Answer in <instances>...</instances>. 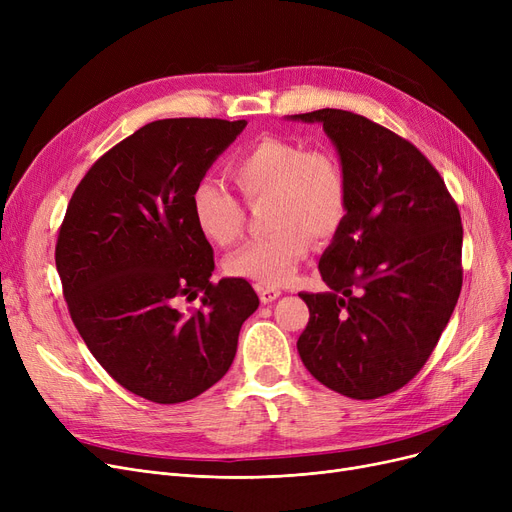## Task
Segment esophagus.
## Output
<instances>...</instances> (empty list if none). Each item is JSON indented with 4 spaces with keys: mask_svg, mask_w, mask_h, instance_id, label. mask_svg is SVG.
Listing matches in <instances>:
<instances>
[{
    "mask_svg": "<svg viewBox=\"0 0 512 512\" xmlns=\"http://www.w3.org/2000/svg\"><path fill=\"white\" fill-rule=\"evenodd\" d=\"M257 292H259V299H261L263 305L274 303V301L280 297V294H282V290H280V288H274V286H257Z\"/></svg>",
    "mask_w": 512,
    "mask_h": 512,
    "instance_id": "34e87169",
    "label": "esophagus"
}]
</instances>
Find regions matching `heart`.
<instances>
[{
    "instance_id": "1",
    "label": "heart",
    "mask_w": 512,
    "mask_h": 512,
    "mask_svg": "<svg viewBox=\"0 0 512 512\" xmlns=\"http://www.w3.org/2000/svg\"><path fill=\"white\" fill-rule=\"evenodd\" d=\"M236 186L251 203L270 197L267 226L274 230L232 253L226 270L259 286H280L297 274L313 238L330 240L348 211V178L342 161L328 149L263 137L240 151L228 166ZM197 230L215 245H232L245 228V207L215 180H201L191 193Z\"/></svg>"
}]
</instances>
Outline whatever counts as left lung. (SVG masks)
I'll return each mask as SVG.
<instances>
[{"instance_id": "1", "label": "left lung", "mask_w": 512, "mask_h": 512, "mask_svg": "<svg viewBox=\"0 0 512 512\" xmlns=\"http://www.w3.org/2000/svg\"><path fill=\"white\" fill-rule=\"evenodd\" d=\"M324 124L348 178V211L319 259L328 292H301L299 355L317 382L357 400L409 384L436 348L463 286V224L429 159L392 130L344 110Z\"/></svg>"}]
</instances>
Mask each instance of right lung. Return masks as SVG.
Masks as SVG:
<instances>
[{
	"mask_svg": "<svg viewBox=\"0 0 512 512\" xmlns=\"http://www.w3.org/2000/svg\"><path fill=\"white\" fill-rule=\"evenodd\" d=\"M245 126L145 124L95 161L60 226L56 267L78 334L120 386L159 405L220 382L259 307L247 280H209L213 249L191 213L195 184ZM197 296L199 310L177 309Z\"/></svg>",
	"mask_w": 512,
	"mask_h": 512,
	"instance_id": "obj_1",
	"label": "right lung"
}]
</instances>
